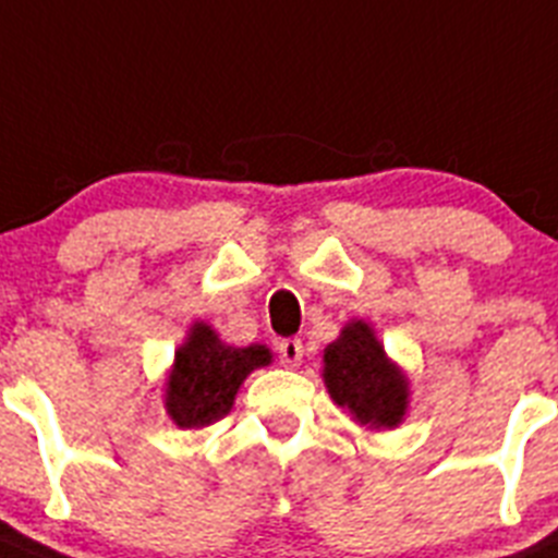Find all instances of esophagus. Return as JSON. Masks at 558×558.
Instances as JSON below:
<instances>
[{
  "label": "esophagus",
  "mask_w": 558,
  "mask_h": 558,
  "mask_svg": "<svg viewBox=\"0 0 558 558\" xmlns=\"http://www.w3.org/2000/svg\"><path fill=\"white\" fill-rule=\"evenodd\" d=\"M278 356L286 367H298L303 362V342L300 339H283L278 345Z\"/></svg>",
  "instance_id": "34e87169"
}]
</instances>
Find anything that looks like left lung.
I'll return each mask as SVG.
<instances>
[{"label":"left lung","instance_id":"1","mask_svg":"<svg viewBox=\"0 0 558 558\" xmlns=\"http://www.w3.org/2000/svg\"><path fill=\"white\" fill-rule=\"evenodd\" d=\"M326 387L331 399L360 424L390 429L404 418L407 379L385 356L371 326L356 319L326 348Z\"/></svg>","mask_w":558,"mask_h":558}]
</instances>
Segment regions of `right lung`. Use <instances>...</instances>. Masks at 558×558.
Listing matches in <instances>:
<instances>
[{
	"label": "right lung",
	"instance_id": "right-lung-1",
	"mask_svg": "<svg viewBox=\"0 0 558 558\" xmlns=\"http://www.w3.org/2000/svg\"><path fill=\"white\" fill-rule=\"evenodd\" d=\"M272 362V353L264 345L232 348L225 345L216 331L205 323L191 328L187 342L177 351L165 407L168 415L182 429H198L230 413L241 381L255 367Z\"/></svg>",
	"mask_w": 558,
	"mask_h": 558
}]
</instances>
